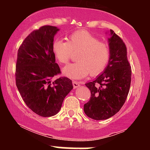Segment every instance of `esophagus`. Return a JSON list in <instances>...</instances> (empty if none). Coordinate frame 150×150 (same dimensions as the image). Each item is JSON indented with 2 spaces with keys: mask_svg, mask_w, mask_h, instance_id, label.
Wrapping results in <instances>:
<instances>
[{
  "mask_svg": "<svg viewBox=\"0 0 150 150\" xmlns=\"http://www.w3.org/2000/svg\"><path fill=\"white\" fill-rule=\"evenodd\" d=\"M73 88H77L80 86V83L79 82H76V81H74L73 82Z\"/></svg>",
  "mask_w": 150,
  "mask_h": 150,
  "instance_id": "1",
  "label": "esophagus"
}]
</instances>
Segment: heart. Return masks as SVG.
I'll return each mask as SVG.
<instances>
[{
    "mask_svg": "<svg viewBox=\"0 0 150 150\" xmlns=\"http://www.w3.org/2000/svg\"><path fill=\"white\" fill-rule=\"evenodd\" d=\"M53 52L56 60L66 64L73 53L77 54V62L65 66L63 75L73 80L83 78L91 75H99L106 68L110 58L109 46L106 42L87 31H77L68 38V42L56 40L53 43Z\"/></svg>",
    "mask_w": 150,
    "mask_h": 150,
    "instance_id": "b5f03b06",
    "label": "heart"
}]
</instances>
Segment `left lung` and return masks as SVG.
Instances as JSON below:
<instances>
[{
	"mask_svg": "<svg viewBox=\"0 0 150 150\" xmlns=\"http://www.w3.org/2000/svg\"><path fill=\"white\" fill-rule=\"evenodd\" d=\"M110 58L104 73L87 82L91 97L84 105V111L94 120H105L114 116L124 104L130 90L131 67L127 48L119 36L110 30Z\"/></svg>",
	"mask_w": 150,
	"mask_h": 150,
	"instance_id": "8db88e82",
	"label": "left lung"
}]
</instances>
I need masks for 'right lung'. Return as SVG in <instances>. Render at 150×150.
Returning a JSON list of instances; mask_svg holds the SVG:
<instances>
[{
	"label": "right lung",
	"mask_w": 150,
	"mask_h": 150,
	"mask_svg": "<svg viewBox=\"0 0 150 150\" xmlns=\"http://www.w3.org/2000/svg\"><path fill=\"white\" fill-rule=\"evenodd\" d=\"M59 30L45 25L25 38L18 51L15 80L20 95L29 108L42 117L53 116L61 109L73 89L72 80L60 77L61 70L53 54V37Z\"/></svg>",
	"instance_id": "1"
}]
</instances>
